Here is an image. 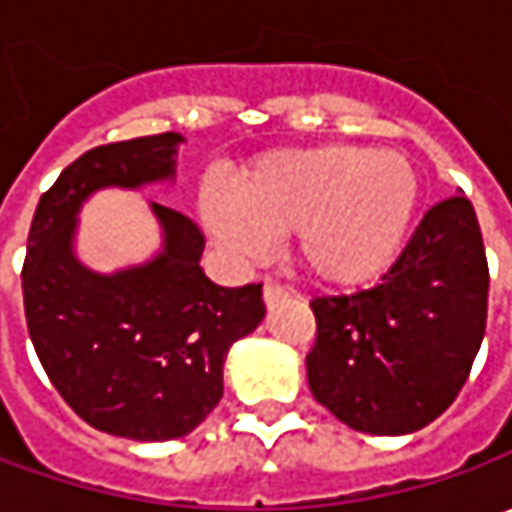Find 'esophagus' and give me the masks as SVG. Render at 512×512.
Here are the masks:
<instances>
[{
  "instance_id": "obj_1",
  "label": "esophagus",
  "mask_w": 512,
  "mask_h": 512,
  "mask_svg": "<svg viewBox=\"0 0 512 512\" xmlns=\"http://www.w3.org/2000/svg\"><path fill=\"white\" fill-rule=\"evenodd\" d=\"M262 296H265V305L273 307L279 305V302H285L290 293H287V287L276 285V282H267L265 290H262Z\"/></svg>"
}]
</instances>
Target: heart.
Listing matches in <instances>:
<instances>
[{
	"label": "heart",
	"instance_id": "b5f03b06",
	"mask_svg": "<svg viewBox=\"0 0 512 512\" xmlns=\"http://www.w3.org/2000/svg\"><path fill=\"white\" fill-rule=\"evenodd\" d=\"M422 199L416 165L399 150L359 145L282 150L239 173L236 199L210 196V233L242 259H265L273 236L322 285L376 282L402 253Z\"/></svg>",
	"mask_w": 512,
	"mask_h": 512
}]
</instances>
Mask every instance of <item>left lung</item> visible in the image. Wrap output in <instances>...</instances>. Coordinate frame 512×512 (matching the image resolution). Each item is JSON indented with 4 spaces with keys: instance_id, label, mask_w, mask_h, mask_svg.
<instances>
[{
    "instance_id": "obj_1",
    "label": "left lung",
    "mask_w": 512,
    "mask_h": 512,
    "mask_svg": "<svg viewBox=\"0 0 512 512\" xmlns=\"http://www.w3.org/2000/svg\"><path fill=\"white\" fill-rule=\"evenodd\" d=\"M487 256L470 199L433 205L382 282L313 299L307 384L370 436L416 433L459 396L487 322Z\"/></svg>"
}]
</instances>
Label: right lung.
<instances>
[{"label":"right lung","instance_id":"right-lung-1","mask_svg":"<svg viewBox=\"0 0 512 512\" xmlns=\"http://www.w3.org/2000/svg\"><path fill=\"white\" fill-rule=\"evenodd\" d=\"M182 142L159 133L82 153L39 199L22 267L30 342L53 387L90 427L133 442L182 439L205 422L230 344L265 319L262 285H213L199 267L202 230L159 202L153 259L99 273L76 256L90 196L173 182Z\"/></svg>","mask_w":512,"mask_h":512}]
</instances>
